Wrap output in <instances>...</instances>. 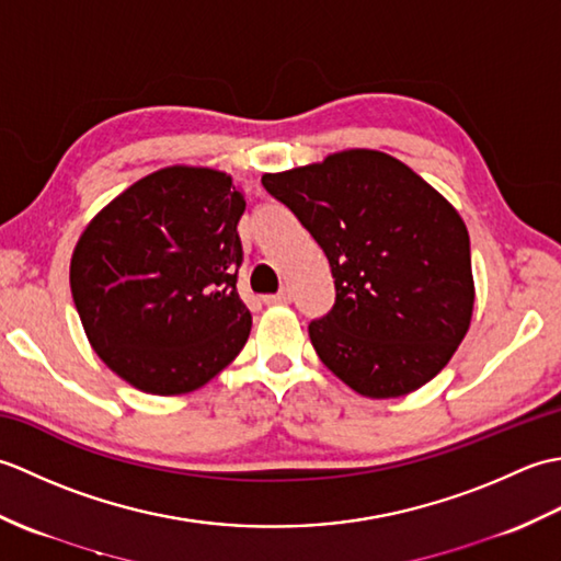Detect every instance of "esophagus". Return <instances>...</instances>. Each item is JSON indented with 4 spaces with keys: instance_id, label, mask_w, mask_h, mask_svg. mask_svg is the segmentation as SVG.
I'll use <instances>...</instances> for the list:
<instances>
[{
    "instance_id": "esophagus-1",
    "label": "esophagus",
    "mask_w": 561,
    "mask_h": 561,
    "mask_svg": "<svg viewBox=\"0 0 561 561\" xmlns=\"http://www.w3.org/2000/svg\"><path fill=\"white\" fill-rule=\"evenodd\" d=\"M265 301L267 306H284V304H291V291L289 289H282V291H277V294H270V296H265Z\"/></svg>"
}]
</instances>
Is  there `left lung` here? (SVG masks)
<instances>
[{"instance_id": "8db88e82", "label": "left lung", "mask_w": 561, "mask_h": 561, "mask_svg": "<svg viewBox=\"0 0 561 561\" xmlns=\"http://www.w3.org/2000/svg\"><path fill=\"white\" fill-rule=\"evenodd\" d=\"M328 255L335 306L308 325L313 350L364 398L428 383L470 328V236L450 202L410 165L374 149L265 173Z\"/></svg>"}]
</instances>
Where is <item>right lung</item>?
<instances>
[{"label": "right lung", "instance_id": "1", "mask_svg": "<svg viewBox=\"0 0 561 561\" xmlns=\"http://www.w3.org/2000/svg\"><path fill=\"white\" fill-rule=\"evenodd\" d=\"M245 197L205 165L149 173L79 236L69 287L103 364L151 396L193 392L229 366L253 318L236 291Z\"/></svg>", "mask_w": 561, "mask_h": 561}]
</instances>
